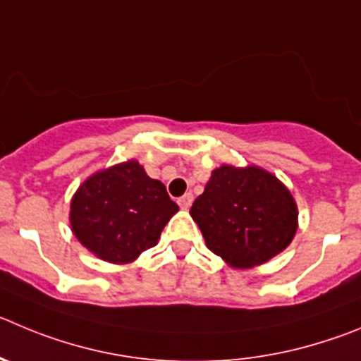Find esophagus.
<instances>
[{
    "label": "esophagus",
    "mask_w": 361,
    "mask_h": 361,
    "mask_svg": "<svg viewBox=\"0 0 361 361\" xmlns=\"http://www.w3.org/2000/svg\"><path fill=\"white\" fill-rule=\"evenodd\" d=\"M191 204H193V195L191 193H186L184 197L178 198V206L183 207V209H190Z\"/></svg>",
    "instance_id": "esophagus-1"
}]
</instances>
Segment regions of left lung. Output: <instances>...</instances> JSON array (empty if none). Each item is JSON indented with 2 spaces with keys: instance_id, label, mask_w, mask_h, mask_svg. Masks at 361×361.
Listing matches in <instances>:
<instances>
[{
  "instance_id": "left-lung-1",
  "label": "left lung",
  "mask_w": 361,
  "mask_h": 361,
  "mask_svg": "<svg viewBox=\"0 0 361 361\" xmlns=\"http://www.w3.org/2000/svg\"><path fill=\"white\" fill-rule=\"evenodd\" d=\"M207 249L233 269H254L283 252L299 227L292 193L259 166L221 164L190 209Z\"/></svg>"
}]
</instances>
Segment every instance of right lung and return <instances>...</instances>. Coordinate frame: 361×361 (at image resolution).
Returning <instances> with one entry per match:
<instances>
[{"label": "right lung", "instance_id": "add662e5", "mask_svg": "<svg viewBox=\"0 0 361 361\" xmlns=\"http://www.w3.org/2000/svg\"><path fill=\"white\" fill-rule=\"evenodd\" d=\"M177 211L164 184L130 159L85 178L71 198L69 224L89 252L125 264L157 245Z\"/></svg>", "mask_w": 361, "mask_h": 361}]
</instances>
